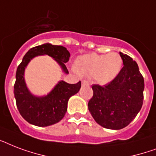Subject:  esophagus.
Returning a JSON list of instances; mask_svg holds the SVG:
<instances>
[{
  "instance_id": "esophagus-1",
  "label": "esophagus",
  "mask_w": 156,
  "mask_h": 156,
  "mask_svg": "<svg viewBox=\"0 0 156 156\" xmlns=\"http://www.w3.org/2000/svg\"><path fill=\"white\" fill-rule=\"evenodd\" d=\"M82 84H83V86H87L89 85V82H88L87 80H83L82 81Z\"/></svg>"
}]
</instances>
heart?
Segmentation results:
<instances>
[{
	"label": "heart",
	"instance_id": "b5f03b06",
	"mask_svg": "<svg viewBox=\"0 0 156 156\" xmlns=\"http://www.w3.org/2000/svg\"><path fill=\"white\" fill-rule=\"evenodd\" d=\"M122 59L116 52L100 55L89 53L79 56L76 69L82 75L94 76L100 84H106L118 75L122 67Z\"/></svg>",
	"mask_w": 156,
	"mask_h": 156
}]
</instances>
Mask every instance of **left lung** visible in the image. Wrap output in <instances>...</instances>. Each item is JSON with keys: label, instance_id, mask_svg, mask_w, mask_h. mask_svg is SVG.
<instances>
[{"label": "left lung", "instance_id": "1", "mask_svg": "<svg viewBox=\"0 0 156 156\" xmlns=\"http://www.w3.org/2000/svg\"><path fill=\"white\" fill-rule=\"evenodd\" d=\"M124 66L118 75L104 86L92 85L93 96L88 109L99 125L110 129L128 126L141 110L143 103L144 79L138 64L120 52Z\"/></svg>", "mask_w": 156, "mask_h": 156}]
</instances>
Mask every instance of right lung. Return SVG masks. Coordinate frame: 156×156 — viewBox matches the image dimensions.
I'll return each instance as SVG.
<instances>
[{"label": "right lung", "mask_w": 156, "mask_h": 156, "mask_svg": "<svg viewBox=\"0 0 156 156\" xmlns=\"http://www.w3.org/2000/svg\"><path fill=\"white\" fill-rule=\"evenodd\" d=\"M40 55L52 56L61 66L62 70L69 73L65 63L68 62L70 54L63 46L51 44L39 45L30 48L26 53L17 69L13 94L18 111L21 116L30 124L44 127L57 123L63 118L67 111L69 99L80 90L81 82L69 84L60 81L47 95L42 97L33 95L26 85L24 71L30 60Z\"/></svg>", "instance_id": "1"}]
</instances>
